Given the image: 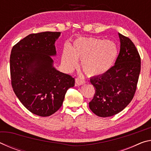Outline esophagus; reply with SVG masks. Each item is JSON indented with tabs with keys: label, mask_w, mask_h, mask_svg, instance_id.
<instances>
[{
	"label": "esophagus",
	"mask_w": 151,
	"mask_h": 151,
	"mask_svg": "<svg viewBox=\"0 0 151 151\" xmlns=\"http://www.w3.org/2000/svg\"><path fill=\"white\" fill-rule=\"evenodd\" d=\"M75 82L77 85H83L85 83V81L84 80V79L80 78H76L75 79Z\"/></svg>",
	"instance_id": "esophagus-1"
}]
</instances>
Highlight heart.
<instances>
[{
  "label": "heart",
  "instance_id": "heart-1",
  "mask_svg": "<svg viewBox=\"0 0 151 151\" xmlns=\"http://www.w3.org/2000/svg\"><path fill=\"white\" fill-rule=\"evenodd\" d=\"M117 55V46L111 40L80 38L73 42L72 48L66 46L62 61L68 70H73L78 66V60H81L82 68L86 75L98 76L111 68Z\"/></svg>",
  "mask_w": 151,
  "mask_h": 151
}]
</instances>
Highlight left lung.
<instances>
[{
    "instance_id": "1",
    "label": "left lung",
    "mask_w": 151,
    "mask_h": 151,
    "mask_svg": "<svg viewBox=\"0 0 151 151\" xmlns=\"http://www.w3.org/2000/svg\"><path fill=\"white\" fill-rule=\"evenodd\" d=\"M121 47L114 65L90 79L95 93L89 108L101 117L122 111L133 99L140 72V57L131 40L119 33Z\"/></svg>"
}]
</instances>
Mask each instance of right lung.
<instances>
[{"instance_id":"right-lung-1","label":"right lung","mask_w":151,"mask_h":151,"mask_svg":"<svg viewBox=\"0 0 151 151\" xmlns=\"http://www.w3.org/2000/svg\"><path fill=\"white\" fill-rule=\"evenodd\" d=\"M60 32L30 34L12 48L10 57L11 85L21 103L32 113L48 116L62 106L75 78L53 66L55 41Z\"/></svg>"}]
</instances>
